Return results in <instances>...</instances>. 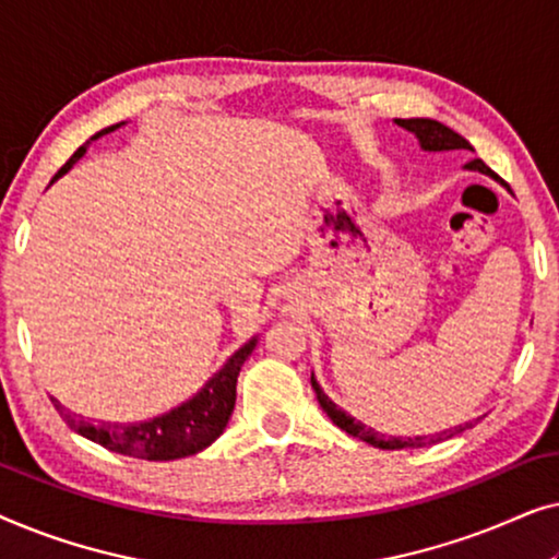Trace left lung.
Listing matches in <instances>:
<instances>
[{
    "mask_svg": "<svg viewBox=\"0 0 559 559\" xmlns=\"http://www.w3.org/2000/svg\"><path fill=\"white\" fill-rule=\"evenodd\" d=\"M394 121L402 129H407V132L415 134L417 142H419V147H423L425 152H450V150H468V152H473L471 142L465 140V136H461L457 132H453V129L445 127V124H440V121H435V119H394ZM465 170L484 173V175H488V178L499 180L491 173V167H486L484 159H471V163L465 165ZM310 384H312V389H316V396H318L320 407H323L325 415L333 419V425H338L343 432L354 435V438L369 442V445L381 448V450L425 448V445H430V442H440V440H445V438H453V435L473 427L471 423H465V425L450 427V430H442V432H435V435H417V438H392V435H389V438H386V435L377 432V430H373V427L364 425L361 419L350 417L346 409H341L338 404H335L331 396H328L323 389H320L316 373H312V377H310Z\"/></svg>",
    "mask_w": 559,
    "mask_h": 559,
    "instance_id": "8db88e82",
    "label": "left lung"
}]
</instances>
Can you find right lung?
Returning a JSON list of instances; mask_svg holds the SVG:
<instances>
[{"mask_svg": "<svg viewBox=\"0 0 559 559\" xmlns=\"http://www.w3.org/2000/svg\"><path fill=\"white\" fill-rule=\"evenodd\" d=\"M117 127L121 124L106 127L91 140H98V136L114 132ZM86 147L88 142L73 152V157L60 167L52 182L63 178L86 155ZM257 335H251L239 350H234V356H228V361L205 381L201 392H195L190 400L165 412V415L142 419V423H94V419L66 409L56 396H52V404H56L58 415L66 419V425L73 432L83 435L91 442H98L106 450L142 457V461H178V457L201 453L226 430L236 404V379H239L243 361L257 348Z\"/></svg>", "mask_w": 559, "mask_h": 559, "instance_id": "right-lung-1", "label": "right lung"}]
</instances>
